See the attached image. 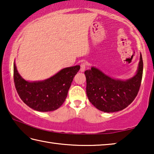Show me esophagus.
Instances as JSON below:
<instances>
[{"label": "esophagus", "instance_id": "esophagus-1", "mask_svg": "<svg viewBox=\"0 0 154 154\" xmlns=\"http://www.w3.org/2000/svg\"><path fill=\"white\" fill-rule=\"evenodd\" d=\"M87 66V64L85 63V62H83V63L81 64L80 65V71L81 72H83L85 70V68H86Z\"/></svg>", "mask_w": 154, "mask_h": 154}]
</instances>
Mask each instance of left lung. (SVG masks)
<instances>
[{
  "instance_id": "8db88e82",
  "label": "left lung",
  "mask_w": 154,
  "mask_h": 154,
  "mask_svg": "<svg viewBox=\"0 0 154 154\" xmlns=\"http://www.w3.org/2000/svg\"><path fill=\"white\" fill-rule=\"evenodd\" d=\"M142 56L137 74L126 81L114 79L92 67L85 71L86 94L90 102L99 110L111 113L126 108L139 92L143 77Z\"/></svg>"
}]
</instances>
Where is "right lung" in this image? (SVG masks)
Returning a JSON list of instances; mask_svg holds the SVG:
<instances>
[{
    "label": "right lung",
    "mask_w": 154,
    "mask_h": 154,
    "mask_svg": "<svg viewBox=\"0 0 154 154\" xmlns=\"http://www.w3.org/2000/svg\"><path fill=\"white\" fill-rule=\"evenodd\" d=\"M80 66L65 68L42 82L24 80L14 64V79L18 95L23 102L34 110L42 112L56 110L66 99L75 75Z\"/></svg>",
    "instance_id": "1"
}]
</instances>
